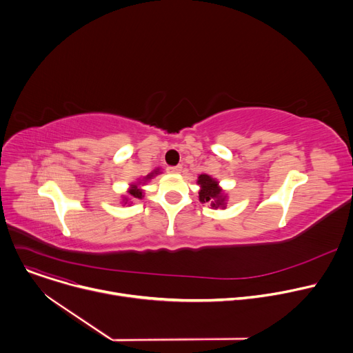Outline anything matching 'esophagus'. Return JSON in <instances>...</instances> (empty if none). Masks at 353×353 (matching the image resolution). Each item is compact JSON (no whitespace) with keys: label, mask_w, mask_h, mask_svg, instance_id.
<instances>
[{"label":"esophagus","mask_w":353,"mask_h":353,"mask_svg":"<svg viewBox=\"0 0 353 353\" xmlns=\"http://www.w3.org/2000/svg\"><path fill=\"white\" fill-rule=\"evenodd\" d=\"M183 170V168L180 166V165H177V166H169L168 168V172L169 173H180Z\"/></svg>","instance_id":"obj_1"}]
</instances>
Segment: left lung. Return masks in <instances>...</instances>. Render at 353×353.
Wrapping results in <instances>:
<instances>
[{
    "instance_id": "obj_1",
    "label": "left lung",
    "mask_w": 353,
    "mask_h": 353,
    "mask_svg": "<svg viewBox=\"0 0 353 353\" xmlns=\"http://www.w3.org/2000/svg\"><path fill=\"white\" fill-rule=\"evenodd\" d=\"M198 184L201 185L199 190V201L201 203H210L211 207L218 208L225 205V196L218 187V181L210 177L208 174H199Z\"/></svg>"
}]
</instances>
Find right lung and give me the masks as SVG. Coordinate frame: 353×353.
<instances>
[{"instance_id": "1", "label": "right lung", "mask_w": 353, "mask_h": 353, "mask_svg": "<svg viewBox=\"0 0 353 353\" xmlns=\"http://www.w3.org/2000/svg\"><path fill=\"white\" fill-rule=\"evenodd\" d=\"M150 176H152V174H150ZM150 176H148V179H150ZM128 192H130V195H131V196L138 198V199H141V198L143 196V195H142V191H141V190H138V188H137V185H134Z\"/></svg>"}]
</instances>
